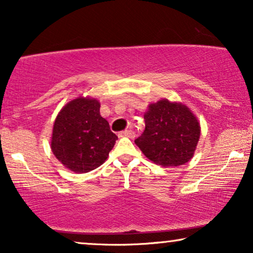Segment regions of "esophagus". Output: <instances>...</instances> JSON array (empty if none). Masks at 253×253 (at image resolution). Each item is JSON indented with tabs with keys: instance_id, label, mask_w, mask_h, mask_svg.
<instances>
[{
	"instance_id": "esophagus-1",
	"label": "esophagus",
	"mask_w": 253,
	"mask_h": 253,
	"mask_svg": "<svg viewBox=\"0 0 253 253\" xmlns=\"http://www.w3.org/2000/svg\"><path fill=\"white\" fill-rule=\"evenodd\" d=\"M119 137L134 138V137H136V133H134L132 130H126V131H121V132L119 133Z\"/></svg>"
}]
</instances>
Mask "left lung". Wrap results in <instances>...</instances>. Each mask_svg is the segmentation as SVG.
Wrapping results in <instances>:
<instances>
[{
  "label": "left lung",
  "instance_id": "left-lung-1",
  "mask_svg": "<svg viewBox=\"0 0 253 253\" xmlns=\"http://www.w3.org/2000/svg\"><path fill=\"white\" fill-rule=\"evenodd\" d=\"M144 120V132L134 143L145 157L164 167L190 161L198 144L200 126L188 107L162 99L150 105Z\"/></svg>",
  "mask_w": 253,
  "mask_h": 253
}]
</instances>
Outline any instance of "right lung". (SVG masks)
I'll use <instances>...</instances> for the list:
<instances>
[{"mask_svg": "<svg viewBox=\"0 0 253 253\" xmlns=\"http://www.w3.org/2000/svg\"><path fill=\"white\" fill-rule=\"evenodd\" d=\"M117 136L100 115L98 100L77 98L67 103L56 117L51 151L64 167L87 172L101 166Z\"/></svg>", "mask_w": 253, "mask_h": 253, "instance_id": "1", "label": "right lung"}]
</instances>
